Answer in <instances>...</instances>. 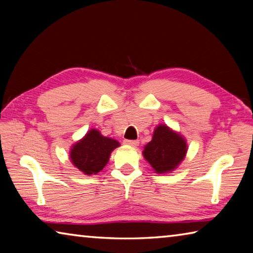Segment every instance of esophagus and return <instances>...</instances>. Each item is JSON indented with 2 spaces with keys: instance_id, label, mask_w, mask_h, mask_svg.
<instances>
[{
  "instance_id": "34e87169",
  "label": "esophagus",
  "mask_w": 253,
  "mask_h": 253,
  "mask_svg": "<svg viewBox=\"0 0 253 253\" xmlns=\"http://www.w3.org/2000/svg\"><path fill=\"white\" fill-rule=\"evenodd\" d=\"M124 144H126V145H129V146H132V147H135V146H137V145L139 144V142L138 140H131V139H125L124 140Z\"/></svg>"
}]
</instances>
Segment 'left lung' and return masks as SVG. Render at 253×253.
Returning a JSON list of instances; mask_svg holds the SVG:
<instances>
[{"instance_id": "8db88e82", "label": "left lung", "mask_w": 253, "mask_h": 253, "mask_svg": "<svg viewBox=\"0 0 253 253\" xmlns=\"http://www.w3.org/2000/svg\"><path fill=\"white\" fill-rule=\"evenodd\" d=\"M186 152L185 138L163 124L155 128L152 140L144 147L143 155L155 173L165 174L181 164Z\"/></svg>"}]
</instances>
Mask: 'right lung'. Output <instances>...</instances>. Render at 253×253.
I'll return each mask as SVG.
<instances>
[{
  "mask_svg": "<svg viewBox=\"0 0 253 253\" xmlns=\"http://www.w3.org/2000/svg\"><path fill=\"white\" fill-rule=\"evenodd\" d=\"M119 145L116 139L102 136L97 129H90L72 146L70 160L84 174L96 175L105 168L111 152Z\"/></svg>",
  "mask_w": 253,
  "mask_h": 253,
  "instance_id": "right-lung-1",
  "label": "right lung"
}]
</instances>
